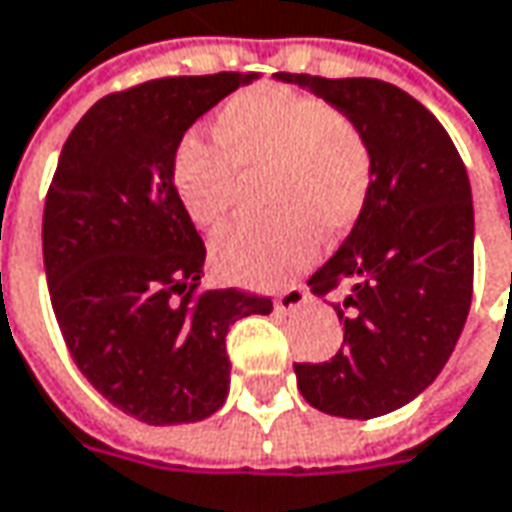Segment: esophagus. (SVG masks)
Returning <instances> with one entry per match:
<instances>
[{
  "instance_id": "34e87169",
  "label": "esophagus",
  "mask_w": 512,
  "mask_h": 512,
  "mask_svg": "<svg viewBox=\"0 0 512 512\" xmlns=\"http://www.w3.org/2000/svg\"><path fill=\"white\" fill-rule=\"evenodd\" d=\"M307 302H310V299H307L305 287H287L285 293H279V296H276V310H279V313H285V316H290V313H299Z\"/></svg>"
}]
</instances>
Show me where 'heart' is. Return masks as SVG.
<instances>
[{
    "label": "heart",
    "mask_w": 512,
    "mask_h": 512,
    "mask_svg": "<svg viewBox=\"0 0 512 512\" xmlns=\"http://www.w3.org/2000/svg\"><path fill=\"white\" fill-rule=\"evenodd\" d=\"M215 145L187 136L173 156V187L193 225L216 227L236 202L239 176L259 182L267 219L216 233V270L250 287L287 282L316 259L319 230L342 236L359 222L373 159L364 136L327 102L279 85L227 99L213 122Z\"/></svg>",
    "instance_id": "heart-1"
}]
</instances>
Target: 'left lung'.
I'll return each mask as SVG.
<instances>
[{
    "mask_svg": "<svg viewBox=\"0 0 512 512\" xmlns=\"http://www.w3.org/2000/svg\"><path fill=\"white\" fill-rule=\"evenodd\" d=\"M325 99L364 136L373 185L342 247L310 276L333 305L344 342L330 362L296 364L316 410L376 419L424 393L462 336L473 299V193L459 150L430 110L379 79L276 73Z\"/></svg>",
    "mask_w": 512,
    "mask_h": 512,
    "instance_id": "1",
    "label": "left lung"
}]
</instances>
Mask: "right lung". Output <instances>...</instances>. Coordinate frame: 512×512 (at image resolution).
<instances>
[{
    "label": "right lung",
    "mask_w": 512,
    "mask_h": 512,
    "mask_svg": "<svg viewBox=\"0 0 512 512\" xmlns=\"http://www.w3.org/2000/svg\"><path fill=\"white\" fill-rule=\"evenodd\" d=\"M259 73L173 76L110 93L79 119L50 182L42 253L70 356L145 424L213 416L230 390L225 336L273 302L207 290L205 242L173 187L187 128Z\"/></svg>",
    "instance_id": "right-lung-1"
}]
</instances>
